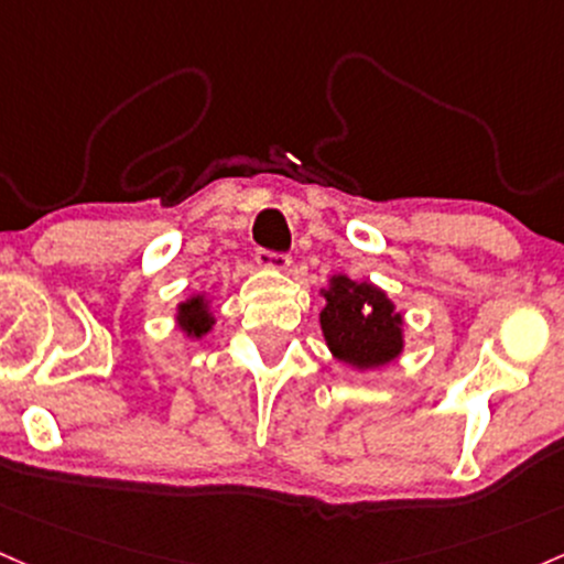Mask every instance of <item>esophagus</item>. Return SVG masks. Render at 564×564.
<instances>
[{"label":"esophagus","instance_id":"esophagus-1","mask_svg":"<svg viewBox=\"0 0 564 564\" xmlns=\"http://www.w3.org/2000/svg\"><path fill=\"white\" fill-rule=\"evenodd\" d=\"M257 264L264 270H286L292 264L289 253L283 251H270V249H259L257 251Z\"/></svg>","mask_w":564,"mask_h":564}]
</instances>
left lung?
I'll list each match as a JSON object with an SVG mask.
<instances>
[{
  "label": "left lung",
  "mask_w": 564,
  "mask_h": 564,
  "mask_svg": "<svg viewBox=\"0 0 564 564\" xmlns=\"http://www.w3.org/2000/svg\"><path fill=\"white\" fill-rule=\"evenodd\" d=\"M321 329L326 345L345 364L358 369L382 367L401 352V315L372 283L337 275L324 292Z\"/></svg>",
  "instance_id": "1"
}]
</instances>
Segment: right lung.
Segmentation results:
<instances>
[{
  "label": "right lung",
  "instance_id": "add662e5",
  "mask_svg": "<svg viewBox=\"0 0 564 564\" xmlns=\"http://www.w3.org/2000/svg\"><path fill=\"white\" fill-rule=\"evenodd\" d=\"M178 318H182V329L187 334H195V337H200V334L212 329V315L206 313V305H203L200 296L184 302V305L178 307Z\"/></svg>",
  "mask_w": 564,
  "mask_h": 564
}]
</instances>
